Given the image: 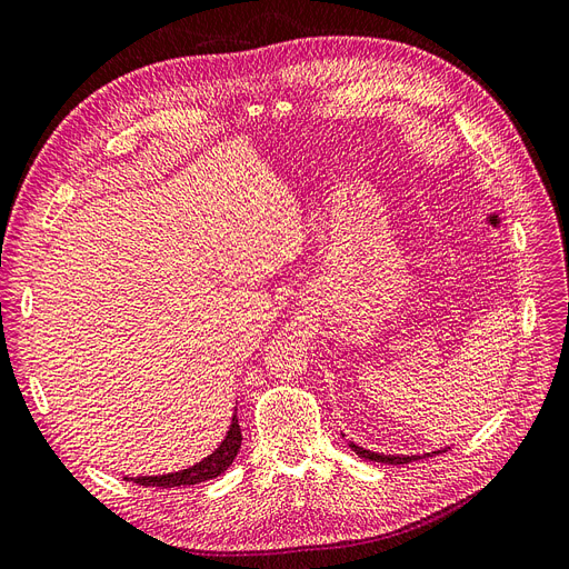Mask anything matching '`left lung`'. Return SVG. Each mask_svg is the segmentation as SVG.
<instances>
[{
	"mask_svg": "<svg viewBox=\"0 0 569 569\" xmlns=\"http://www.w3.org/2000/svg\"><path fill=\"white\" fill-rule=\"evenodd\" d=\"M351 450L363 457V459H370V461H382V465H410V461H417V459H427L431 455H438V452H427V455H412V457H396V455H377V452H370V450H363L359 446L351 443Z\"/></svg>",
	"mask_w": 569,
	"mask_h": 569,
	"instance_id": "left-lung-1",
	"label": "left lung"
}]
</instances>
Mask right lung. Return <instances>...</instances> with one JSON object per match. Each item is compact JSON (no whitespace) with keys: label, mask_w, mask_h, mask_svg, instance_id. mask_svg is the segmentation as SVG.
I'll return each mask as SVG.
<instances>
[{"label":"right lung","mask_w":569,"mask_h":569,"mask_svg":"<svg viewBox=\"0 0 569 569\" xmlns=\"http://www.w3.org/2000/svg\"><path fill=\"white\" fill-rule=\"evenodd\" d=\"M241 448V427H239V417L234 412L231 417V427L224 436V440L220 443V448L208 455L206 459H201L199 465L176 471V473H166V476H140V478H131L138 486H154V488H180V486H197V482L218 478L222 471L229 469L231 461L239 455Z\"/></svg>","instance_id":"obj_1"}]
</instances>
